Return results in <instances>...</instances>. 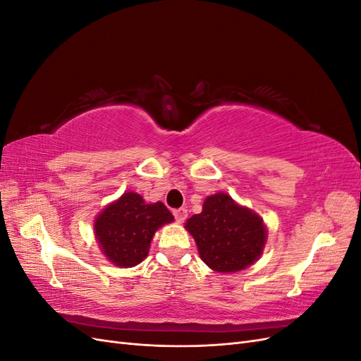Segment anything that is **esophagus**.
<instances>
[{
	"label": "esophagus",
	"instance_id": "34e87169",
	"mask_svg": "<svg viewBox=\"0 0 361 361\" xmlns=\"http://www.w3.org/2000/svg\"><path fill=\"white\" fill-rule=\"evenodd\" d=\"M173 215H174V218H176L178 223H183L188 216V209H187V207H179V209L173 211Z\"/></svg>",
	"mask_w": 361,
	"mask_h": 361
}]
</instances>
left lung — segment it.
Returning a JSON list of instances; mask_svg holds the SVG:
<instances>
[{
	"label": "left lung",
	"instance_id": "obj_1",
	"mask_svg": "<svg viewBox=\"0 0 361 361\" xmlns=\"http://www.w3.org/2000/svg\"><path fill=\"white\" fill-rule=\"evenodd\" d=\"M185 227L194 236L202 260L218 272L241 271L253 264L267 236L262 218L223 192L207 197L203 211L188 218Z\"/></svg>",
	"mask_w": 361,
	"mask_h": 361
}]
</instances>
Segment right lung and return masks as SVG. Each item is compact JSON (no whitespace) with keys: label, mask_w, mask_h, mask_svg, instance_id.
Segmentation results:
<instances>
[{"label":"right lung","mask_w":361,"mask_h":361,"mask_svg":"<svg viewBox=\"0 0 361 361\" xmlns=\"http://www.w3.org/2000/svg\"><path fill=\"white\" fill-rule=\"evenodd\" d=\"M173 221L167 206L146 204L135 192H125L106 206L94 223L96 239L104 255L117 267H135L149 253V244L158 228Z\"/></svg>","instance_id":"1"}]
</instances>
